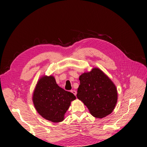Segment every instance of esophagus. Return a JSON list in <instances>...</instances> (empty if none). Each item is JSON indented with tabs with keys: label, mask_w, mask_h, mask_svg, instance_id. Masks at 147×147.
Here are the masks:
<instances>
[{
	"label": "esophagus",
	"mask_w": 147,
	"mask_h": 147,
	"mask_svg": "<svg viewBox=\"0 0 147 147\" xmlns=\"http://www.w3.org/2000/svg\"><path fill=\"white\" fill-rule=\"evenodd\" d=\"M71 92H72L75 96H76V95H77V91H75V90H72V91H71Z\"/></svg>",
	"instance_id": "esophagus-1"
}]
</instances>
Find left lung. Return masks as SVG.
I'll list each match as a JSON object with an SVG mask.
<instances>
[{
  "label": "left lung",
  "instance_id": "8db88e82",
  "mask_svg": "<svg viewBox=\"0 0 147 147\" xmlns=\"http://www.w3.org/2000/svg\"><path fill=\"white\" fill-rule=\"evenodd\" d=\"M77 98L93 117L102 118L112 113L117 104L118 92L110 78L99 68H93L79 77Z\"/></svg>",
  "mask_w": 147,
  "mask_h": 147
}]
</instances>
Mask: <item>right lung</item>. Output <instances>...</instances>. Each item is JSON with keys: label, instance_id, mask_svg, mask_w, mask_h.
I'll use <instances>...</instances> for the list:
<instances>
[{"label": "right lung", "instance_id": "add662e5", "mask_svg": "<svg viewBox=\"0 0 147 147\" xmlns=\"http://www.w3.org/2000/svg\"><path fill=\"white\" fill-rule=\"evenodd\" d=\"M75 99L73 93L57 85L52 75L40 77L32 96L34 105L37 112L43 118L54 123L63 121L71 102Z\"/></svg>", "mask_w": 147, "mask_h": 147}]
</instances>
